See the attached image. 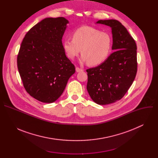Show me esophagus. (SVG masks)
<instances>
[{"mask_svg": "<svg viewBox=\"0 0 158 158\" xmlns=\"http://www.w3.org/2000/svg\"><path fill=\"white\" fill-rule=\"evenodd\" d=\"M76 72H77V73H80V72L83 71V70H82V69L79 68V67H77L76 68Z\"/></svg>", "mask_w": 158, "mask_h": 158, "instance_id": "esophagus-1", "label": "esophagus"}]
</instances>
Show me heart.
Here are the masks:
<instances>
[{
  "label": "heart",
  "instance_id": "obj_1",
  "mask_svg": "<svg viewBox=\"0 0 158 158\" xmlns=\"http://www.w3.org/2000/svg\"><path fill=\"white\" fill-rule=\"evenodd\" d=\"M72 39H65L63 49L69 59L74 60L81 52V60L91 65L104 62L109 57L112 46L111 35L96 28L83 26L72 33Z\"/></svg>",
  "mask_w": 158,
  "mask_h": 158
}]
</instances>
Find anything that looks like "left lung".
<instances>
[{
	"label": "left lung",
	"instance_id": "obj_1",
	"mask_svg": "<svg viewBox=\"0 0 158 158\" xmlns=\"http://www.w3.org/2000/svg\"><path fill=\"white\" fill-rule=\"evenodd\" d=\"M98 24L111 27L112 49L115 51L99 65L86 70L87 90L98 104L106 105L122 99L136 77L137 46L126 28L117 20H99Z\"/></svg>",
	"mask_w": 158,
	"mask_h": 158
}]
</instances>
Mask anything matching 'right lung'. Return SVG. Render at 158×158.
<instances>
[{"label": "right lung", "mask_w": 158, "mask_h": 158, "mask_svg": "<svg viewBox=\"0 0 158 158\" xmlns=\"http://www.w3.org/2000/svg\"><path fill=\"white\" fill-rule=\"evenodd\" d=\"M68 23L62 17L44 19L27 32L21 43L17 59L19 73L26 91L40 102L56 101L75 73L62 47Z\"/></svg>", "instance_id": "obj_1"}]
</instances>
